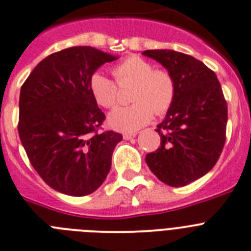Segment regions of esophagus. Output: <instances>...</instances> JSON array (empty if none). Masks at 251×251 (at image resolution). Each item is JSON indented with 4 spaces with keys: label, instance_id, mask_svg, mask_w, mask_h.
Masks as SVG:
<instances>
[{
    "label": "esophagus",
    "instance_id": "34e87169",
    "mask_svg": "<svg viewBox=\"0 0 251 251\" xmlns=\"http://www.w3.org/2000/svg\"><path fill=\"white\" fill-rule=\"evenodd\" d=\"M133 137H136V133H135V132H131V133L125 132V133H124V140H131V139H133Z\"/></svg>",
    "mask_w": 251,
    "mask_h": 251
}]
</instances>
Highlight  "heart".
<instances>
[{"instance_id": "1", "label": "heart", "mask_w": 251, "mask_h": 251, "mask_svg": "<svg viewBox=\"0 0 251 251\" xmlns=\"http://www.w3.org/2000/svg\"><path fill=\"white\" fill-rule=\"evenodd\" d=\"M112 75L118 84L135 83L130 106L118 107L109 115L112 128L132 132L149 124L153 112L162 115L168 111L176 97V83L166 69H153L152 63L137 55H131L116 64ZM89 90L94 100L102 107H114L119 102L118 86L111 79L97 72L89 79Z\"/></svg>"}]
</instances>
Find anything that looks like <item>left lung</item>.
Wrapping results in <instances>:
<instances>
[{"mask_svg":"<svg viewBox=\"0 0 251 251\" xmlns=\"http://www.w3.org/2000/svg\"><path fill=\"white\" fill-rule=\"evenodd\" d=\"M172 74L176 97L156 131L161 146L146 154L156 177L183 187L209 172L226 142L228 107L213 70L201 60L171 49L145 50Z\"/></svg>","mask_w":251,"mask_h":251,"instance_id":"1","label":"left lung"}]
</instances>
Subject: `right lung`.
<instances>
[{
    "label": "right lung",
    "mask_w": 251,
    "mask_h": 251,
    "mask_svg": "<svg viewBox=\"0 0 251 251\" xmlns=\"http://www.w3.org/2000/svg\"><path fill=\"white\" fill-rule=\"evenodd\" d=\"M116 59L88 46L63 49L39 62L21 88V142L34 170L60 193H93L109 173L123 135L98 131L105 115L89 90V79Z\"/></svg>",
    "instance_id": "1"
}]
</instances>
